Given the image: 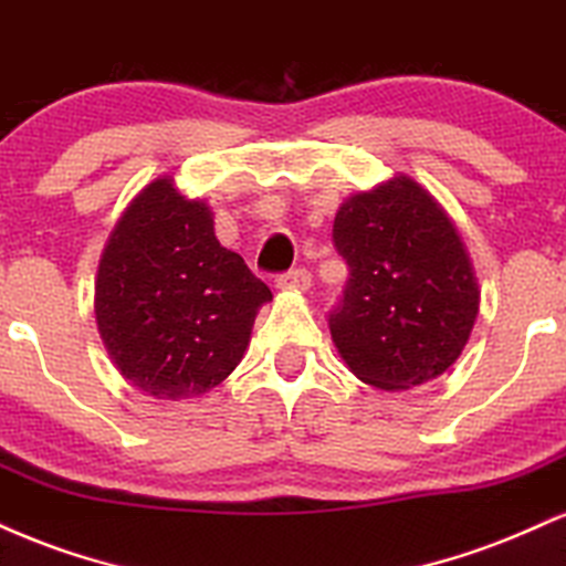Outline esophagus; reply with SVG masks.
<instances>
[{"instance_id": "34e87169", "label": "esophagus", "mask_w": 566, "mask_h": 566, "mask_svg": "<svg viewBox=\"0 0 566 566\" xmlns=\"http://www.w3.org/2000/svg\"><path fill=\"white\" fill-rule=\"evenodd\" d=\"M277 285L285 291H307L312 285V275L307 268H296V270H289L283 272L281 277H277Z\"/></svg>"}]
</instances>
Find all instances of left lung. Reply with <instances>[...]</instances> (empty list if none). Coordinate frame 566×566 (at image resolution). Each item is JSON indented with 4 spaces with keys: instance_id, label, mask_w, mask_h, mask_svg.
Listing matches in <instances>:
<instances>
[{
    "instance_id": "8db88e82",
    "label": "left lung",
    "mask_w": 566,
    "mask_h": 566,
    "mask_svg": "<svg viewBox=\"0 0 566 566\" xmlns=\"http://www.w3.org/2000/svg\"><path fill=\"white\" fill-rule=\"evenodd\" d=\"M334 245L349 277L328 328L352 374L387 391L444 374L467 347L480 291L440 203L391 177L338 209Z\"/></svg>"
}]
</instances>
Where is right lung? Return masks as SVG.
<instances>
[{
  "label": "right lung",
  "instance_id": "1",
  "mask_svg": "<svg viewBox=\"0 0 566 566\" xmlns=\"http://www.w3.org/2000/svg\"><path fill=\"white\" fill-rule=\"evenodd\" d=\"M272 291L219 245L209 206L156 179L118 219L95 285L97 328L132 387L188 400L222 384Z\"/></svg>",
  "mask_w": 566,
  "mask_h": 566
}]
</instances>
